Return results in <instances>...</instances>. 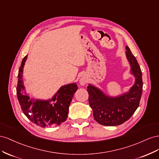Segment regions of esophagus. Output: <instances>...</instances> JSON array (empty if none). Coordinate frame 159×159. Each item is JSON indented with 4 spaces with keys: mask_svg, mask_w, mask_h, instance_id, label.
Wrapping results in <instances>:
<instances>
[{
    "mask_svg": "<svg viewBox=\"0 0 159 159\" xmlns=\"http://www.w3.org/2000/svg\"><path fill=\"white\" fill-rule=\"evenodd\" d=\"M87 79H80V84L81 85H84V84H87Z\"/></svg>",
    "mask_w": 159,
    "mask_h": 159,
    "instance_id": "1",
    "label": "esophagus"
}]
</instances>
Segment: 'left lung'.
Masks as SVG:
<instances>
[{"instance_id":"1","label":"left lung","mask_w":159,"mask_h":159,"mask_svg":"<svg viewBox=\"0 0 159 159\" xmlns=\"http://www.w3.org/2000/svg\"><path fill=\"white\" fill-rule=\"evenodd\" d=\"M126 50L131 74L135 77V83L129 92L112 97L107 96L94 85L89 84L87 87L89 102L93 111L94 119L102 125L117 126L124 123L134 114L139 105L143 85L142 72L129 47H126Z\"/></svg>"}]
</instances>
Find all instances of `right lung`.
<instances>
[{
  "label": "right lung",
  "instance_id": "obj_1",
  "mask_svg": "<svg viewBox=\"0 0 159 159\" xmlns=\"http://www.w3.org/2000/svg\"><path fill=\"white\" fill-rule=\"evenodd\" d=\"M27 55L22 61L18 74L16 94L21 109L32 122L41 127L58 126L66 120L69 108L78 89L76 83L62 86L51 99L47 101L35 100L29 97L25 91L22 80L23 68Z\"/></svg>",
  "mask_w": 159,
  "mask_h": 159
}]
</instances>
